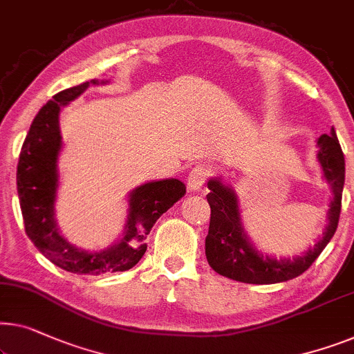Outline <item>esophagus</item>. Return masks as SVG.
<instances>
[{"instance_id":"esophagus-1","label":"esophagus","mask_w":354,"mask_h":354,"mask_svg":"<svg viewBox=\"0 0 354 354\" xmlns=\"http://www.w3.org/2000/svg\"><path fill=\"white\" fill-rule=\"evenodd\" d=\"M209 176H211V169L209 167H206V166L193 167L187 178L189 192H201V188L204 187V183H206Z\"/></svg>"}]
</instances>
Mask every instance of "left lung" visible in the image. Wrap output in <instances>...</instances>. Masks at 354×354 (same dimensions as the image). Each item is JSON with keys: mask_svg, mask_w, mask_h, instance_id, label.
Masks as SVG:
<instances>
[{"mask_svg": "<svg viewBox=\"0 0 354 354\" xmlns=\"http://www.w3.org/2000/svg\"><path fill=\"white\" fill-rule=\"evenodd\" d=\"M317 161L322 177L332 189V199L327 211V225L315 248L297 257L276 259L263 255L255 248L243 227L239 201L232 185L222 177L207 182L211 189L207 203L211 206V223L206 236V257L214 271L230 279L248 284H276L294 279L311 266L334 236L340 218L342 193L345 183V158L337 134L332 127L329 134L317 139Z\"/></svg>", "mask_w": 354, "mask_h": 354, "instance_id": "8db88e82", "label": "left lung"}]
</instances>
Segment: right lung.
I'll return each instance as SVG.
<instances>
[{"label":"right lung","mask_w":354,"mask_h":354,"mask_svg":"<svg viewBox=\"0 0 354 354\" xmlns=\"http://www.w3.org/2000/svg\"><path fill=\"white\" fill-rule=\"evenodd\" d=\"M106 83L109 81L91 80L55 94L35 116L19 156L17 193L25 233L46 259L78 274L115 273L139 263L147 250L145 239L153 225L187 193L185 183L178 178L147 182L134 188L127 194L129 207L121 238L97 252L76 248L60 234L55 220L59 156L64 147L60 111L91 84Z\"/></svg>","instance_id":"right-lung-1"}]
</instances>
